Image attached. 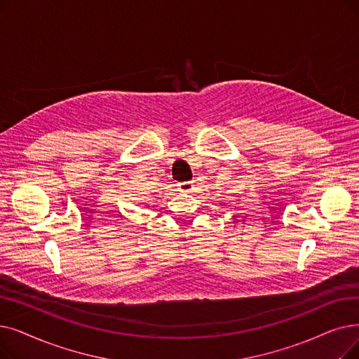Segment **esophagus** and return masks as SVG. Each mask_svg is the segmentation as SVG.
Instances as JSON below:
<instances>
[{
  "mask_svg": "<svg viewBox=\"0 0 359 359\" xmlns=\"http://www.w3.org/2000/svg\"><path fill=\"white\" fill-rule=\"evenodd\" d=\"M177 186H179V189L184 194H189V192L194 191V183L192 182H182Z\"/></svg>",
  "mask_w": 359,
  "mask_h": 359,
  "instance_id": "1",
  "label": "esophagus"
}]
</instances>
